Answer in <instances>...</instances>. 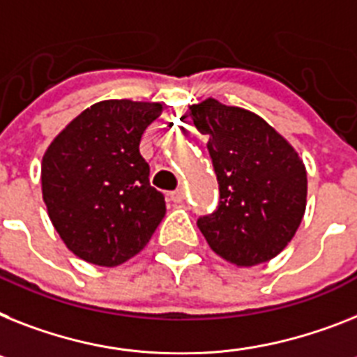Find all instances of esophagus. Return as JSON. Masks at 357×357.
Masks as SVG:
<instances>
[{
  "label": "esophagus",
  "instance_id": "obj_1",
  "mask_svg": "<svg viewBox=\"0 0 357 357\" xmlns=\"http://www.w3.org/2000/svg\"><path fill=\"white\" fill-rule=\"evenodd\" d=\"M169 199L175 202V204H181V202H184V190H175L169 193Z\"/></svg>",
  "mask_w": 357,
  "mask_h": 357
}]
</instances>
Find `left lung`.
<instances>
[{"instance_id": "1", "label": "left lung", "mask_w": 357, "mask_h": 357, "mask_svg": "<svg viewBox=\"0 0 357 357\" xmlns=\"http://www.w3.org/2000/svg\"><path fill=\"white\" fill-rule=\"evenodd\" d=\"M208 135L219 181L217 211L197 226L210 248L235 266L266 263L287 248L306 210V167L287 138L248 109L206 98L190 105Z\"/></svg>"}]
</instances>
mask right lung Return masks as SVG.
<instances>
[{"label": "right lung", "instance_id": "obj_1", "mask_svg": "<svg viewBox=\"0 0 357 357\" xmlns=\"http://www.w3.org/2000/svg\"><path fill=\"white\" fill-rule=\"evenodd\" d=\"M158 102L102 100L70 120L41 160V195L63 244L96 266H119L149 243L166 215L149 184L140 138Z\"/></svg>", "mask_w": 357, "mask_h": 357}]
</instances>
